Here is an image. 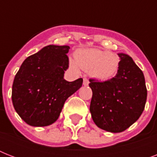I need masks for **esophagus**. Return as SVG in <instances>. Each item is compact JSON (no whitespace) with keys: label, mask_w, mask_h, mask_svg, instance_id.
Instances as JSON below:
<instances>
[{"label":"esophagus","mask_w":157,"mask_h":157,"mask_svg":"<svg viewBox=\"0 0 157 157\" xmlns=\"http://www.w3.org/2000/svg\"><path fill=\"white\" fill-rule=\"evenodd\" d=\"M89 83H90V82H89L88 80H87L86 78H84V80H83V85H84V86H87L89 85Z\"/></svg>","instance_id":"1"}]
</instances>
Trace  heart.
Wrapping results in <instances>:
<instances>
[{
	"mask_svg": "<svg viewBox=\"0 0 157 157\" xmlns=\"http://www.w3.org/2000/svg\"><path fill=\"white\" fill-rule=\"evenodd\" d=\"M69 65L75 71L80 68L88 71L89 75L98 81H108L117 75L119 70L120 59L114 53L98 48H86L76 50Z\"/></svg>",
	"mask_w": 157,
	"mask_h": 157,
	"instance_id": "heart-1",
	"label": "heart"
}]
</instances>
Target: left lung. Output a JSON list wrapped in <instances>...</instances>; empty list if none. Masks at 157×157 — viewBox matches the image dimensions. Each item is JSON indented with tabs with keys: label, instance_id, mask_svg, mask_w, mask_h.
I'll use <instances>...</instances> for the list:
<instances>
[{
	"label": "left lung",
	"instance_id": "1",
	"mask_svg": "<svg viewBox=\"0 0 157 157\" xmlns=\"http://www.w3.org/2000/svg\"><path fill=\"white\" fill-rule=\"evenodd\" d=\"M117 54L121 61L116 76L104 82L90 79L89 84L92 119L98 128L112 133L124 131L139 119L147 94L141 69L128 54Z\"/></svg>",
	"mask_w": 157,
	"mask_h": 157
}]
</instances>
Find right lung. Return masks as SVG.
Here are the masks:
<instances>
[{
  "label": "right lung",
  "instance_id": "add662e5",
  "mask_svg": "<svg viewBox=\"0 0 157 157\" xmlns=\"http://www.w3.org/2000/svg\"><path fill=\"white\" fill-rule=\"evenodd\" d=\"M68 45H49L23 61L12 86V102L29 125L47 126L56 121L65 101L82 86L83 79L66 81Z\"/></svg>",
  "mask_w": 157,
  "mask_h": 157
}]
</instances>
